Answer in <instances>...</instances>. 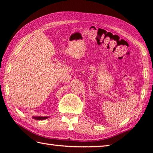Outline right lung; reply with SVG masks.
I'll list each match as a JSON object with an SVG mask.
<instances>
[{
    "label": "right lung",
    "mask_w": 153,
    "mask_h": 153,
    "mask_svg": "<svg viewBox=\"0 0 153 153\" xmlns=\"http://www.w3.org/2000/svg\"><path fill=\"white\" fill-rule=\"evenodd\" d=\"M33 118H35L36 120H46L47 117H33Z\"/></svg>",
    "instance_id": "right-lung-1"
}]
</instances>
